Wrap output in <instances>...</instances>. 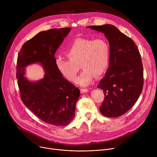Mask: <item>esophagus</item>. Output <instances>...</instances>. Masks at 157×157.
Returning <instances> with one entry per match:
<instances>
[{
    "label": "esophagus",
    "instance_id": "esophagus-1",
    "mask_svg": "<svg viewBox=\"0 0 157 157\" xmlns=\"http://www.w3.org/2000/svg\"><path fill=\"white\" fill-rule=\"evenodd\" d=\"M80 91H81V93H86V92H87L88 91H89V89H86V88H81V89H80Z\"/></svg>",
    "mask_w": 157,
    "mask_h": 157
}]
</instances>
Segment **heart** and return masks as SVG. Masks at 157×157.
Segmentation results:
<instances>
[{
  "instance_id": "obj_1",
  "label": "heart",
  "mask_w": 157,
  "mask_h": 157,
  "mask_svg": "<svg viewBox=\"0 0 157 157\" xmlns=\"http://www.w3.org/2000/svg\"><path fill=\"white\" fill-rule=\"evenodd\" d=\"M68 59L57 57L55 65L66 79L75 82L79 66L83 69L78 81L84 86L90 84L94 76L101 77L108 70L111 58L110 47L103 38H78L73 40L65 51Z\"/></svg>"
}]
</instances>
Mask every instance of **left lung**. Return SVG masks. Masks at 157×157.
Wrapping results in <instances>:
<instances>
[{
  "label": "left lung",
  "mask_w": 157,
  "mask_h": 157,
  "mask_svg": "<svg viewBox=\"0 0 157 157\" xmlns=\"http://www.w3.org/2000/svg\"><path fill=\"white\" fill-rule=\"evenodd\" d=\"M87 27L104 33L110 47L109 68L98 85L105 96L99 110L107 117L121 116L134 105L142 91L140 53L134 41L113 25Z\"/></svg>",
  "instance_id": "left-lung-1"
}]
</instances>
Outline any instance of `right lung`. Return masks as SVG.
I'll list each match as a JSON object with an SVG mask.
<instances>
[{
	"label": "right lung",
	"instance_id": "1",
	"mask_svg": "<svg viewBox=\"0 0 157 157\" xmlns=\"http://www.w3.org/2000/svg\"><path fill=\"white\" fill-rule=\"evenodd\" d=\"M71 28L43 31L21 47L18 54L16 77L21 101L40 120L56 126L68 124L75 116L80 91L60 74L55 54ZM38 62L46 70L44 79L33 83L24 76L25 67Z\"/></svg>",
	"mask_w": 157,
	"mask_h": 157
}]
</instances>
